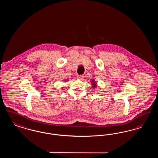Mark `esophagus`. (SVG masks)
<instances>
[{"instance_id": "obj_1", "label": "esophagus", "mask_w": 158, "mask_h": 158, "mask_svg": "<svg viewBox=\"0 0 158 158\" xmlns=\"http://www.w3.org/2000/svg\"><path fill=\"white\" fill-rule=\"evenodd\" d=\"M83 75H77V78L79 79H83Z\"/></svg>"}]
</instances>
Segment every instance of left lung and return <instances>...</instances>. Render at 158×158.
Listing matches in <instances>:
<instances>
[{
    "label": "left lung",
    "mask_w": 158,
    "mask_h": 158,
    "mask_svg": "<svg viewBox=\"0 0 158 158\" xmlns=\"http://www.w3.org/2000/svg\"><path fill=\"white\" fill-rule=\"evenodd\" d=\"M93 83H94V82H93ZM96 86V84H94V87H95Z\"/></svg>",
    "instance_id": "1"
}]
</instances>
